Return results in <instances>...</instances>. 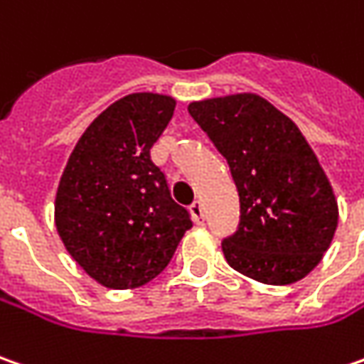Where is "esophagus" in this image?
<instances>
[{"label": "esophagus", "instance_id": "obj_1", "mask_svg": "<svg viewBox=\"0 0 364 364\" xmlns=\"http://www.w3.org/2000/svg\"><path fill=\"white\" fill-rule=\"evenodd\" d=\"M191 215H193V221L197 225H201L203 221H205V215H203V205L199 203V201H195L193 205H191Z\"/></svg>", "mask_w": 364, "mask_h": 364}]
</instances>
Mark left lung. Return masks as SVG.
Wrapping results in <instances>:
<instances>
[{"label": "left lung", "mask_w": 364, "mask_h": 364, "mask_svg": "<svg viewBox=\"0 0 364 364\" xmlns=\"http://www.w3.org/2000/svg\"><path fill=\"white\" fill-rule=\"evenodd\" d=\"M187 110L225 157L240 195L237 230L221 242L228 264L269 286L302 280L331 245L338 205L300 129L257 95Z\"/></svg>", "instance_id": "obj_1"}]
</instances>
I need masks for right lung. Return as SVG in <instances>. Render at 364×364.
Wrapping results in <instances>:
<instances>
[{
	"instance_id": "obj_1",
	"label": "right lung",
	"mask_w": 364,
	"mask_h": 364,
	"mask_svg": "<svg viewBox=\"0 0 364 364\" xmlns=\"http://www.w3.org/2000/svg\"><path fill=\"white\" fill-rule=\"evenodd\" d=\"M173 110L175 98L153 92L117 100L84 131L58 185L60 240L90 278L112 290L151 282L193 225L151 161Z\"/></svg>"
}]
</instances>
